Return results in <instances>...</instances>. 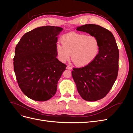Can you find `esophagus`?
Wrapping results in <instances>:
<instances>
[{
	"mask_svg": "<svg viewBox=\"0 0 133 133\" xmlns=\"http://www.w3.org/2000/svg\"><path fill=\"white\" fill-rule=\"evenodd\" d=\"M66 69H68V70H71L72 69V68L70 66H66Z\"/></svg>",
	"mask_w": 133,
	"mask_h": 133,
	"instance_id": "obj_1",
	"label": "esophagus"
}]
</instances>
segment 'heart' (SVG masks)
<instances>
[{
    "mask_svg": "<svg viewBox=\"0 0 133 133\" xmlns=\"http://www.w3.org/2000/svg\"><path fill=\"white\" fill-rule=\"evenodd\" d=\"M63 46L57 44L55 46L58 59L62 63L71 60L78 67L90 65L98 57L100 43L98 38L92 35L71 32L61 38Z\"/></svg>",
    "mask_w": 133,
    "mask_h": 133,
    "instance_id": "b5f03b06",
    "label": "heart"
}]
</instances>
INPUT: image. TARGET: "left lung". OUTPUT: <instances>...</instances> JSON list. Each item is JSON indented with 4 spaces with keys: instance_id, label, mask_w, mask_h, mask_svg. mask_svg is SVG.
I'll return each mask as SVG.
<instances>
[{
    "instance_id": "left-lung-1",
    "label": "left lung",
    "mask_w": 133,
    "mask_h": 133,
    "mask_svg": "<svg viewBox=\"0 0 133 133\" xmlns=\"http://www.w3.org/2000/svg\"><path fill=\"white\" fill-rule=\"evenodd\" d=\"M76 30L94 36L100 43L99 53L94 61L72 71L81 97L86 101L95 102L105 97L117 78L119 50L113 34L105 28L89 24L78 26Z\"/></svg>"
}]
</instances>
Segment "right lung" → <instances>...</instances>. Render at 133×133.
I'll return each mask as SVG.
<instances>
[{
    "instance_id": "add662e5",
    "label": "right lung",
    "mask_w": 133,
    "mask_h": 133,
    "mask_svg": "<svg viewBox=\"0 0 133 133\" xmlns=\"http://www.w3.org/2000/svg\"><path fill=\"white\" fill-rule=\"evenodd\" d=\"M62 30L54 26L36 28L24 35L15 47L16 79L23 93L32 100L46 101L56 93L66 67L57 58L55 50Z\"/></svg>"
}]
</instances>
